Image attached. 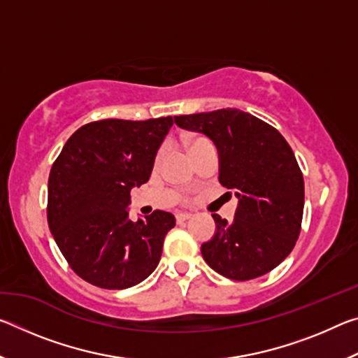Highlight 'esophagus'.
<instances>
[{
    "mask_svg": "<svg viewBox=\"0 0 358 358\" xmlns=\"http://www.w3.org/2000/svg\"><path fill=\"white\" fill-rule=\"evenodd\" d=\"M175 217H177L178 222H181V221L189 220V217H192V215L191 213H177V215H175Z\"/></svg>",
    "mask_w": 358,
    "mask_h": 358,
    "instance_id": "esophagus-1",
    "label": "esophagus"
}]
</instances>
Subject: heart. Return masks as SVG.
<instances>
[{"label": "heart", "instance_id": "1", "mask_svg": "<svg viewBox=\"0 0 358 358\" xmlns=\"http://www.w3.org/2000/svg\"><path fill=\"white\" fill-rule=\"evenodd\" d=\"M201 141H203V138H197V137H187V138H186V145H187V148L192 147L194 143H197V142H201ZM161 157H162V151H159V153H157V156H156V161H159Z\"/></svg>", "mask_w": 358, "mask_h": 358}]
</instances>
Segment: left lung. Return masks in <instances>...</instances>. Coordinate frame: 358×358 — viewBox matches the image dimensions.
<instances>
[{"mask_svg": "<svg viewBox=\"0 0 358 358\" xmlns=\"http://www.w3.org/2000/svg\"><path fill=\"white\" fill-rule=\"evenodd\" d=\"M180 128L210 137L220 155V183L237 191L232 222L213 215L216 234L202 256L217 273L248 281L276 268L300 235L305 183L280 131L238 108L173 117Z\"/></svg>", "mask_w": 358, "mask_h": 358, "instance_id": "left-lung-1", "label": "left lung"}]
</instances>
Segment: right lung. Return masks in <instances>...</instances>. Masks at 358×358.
Returning <instances> with one entry per match:
<instances>
[{
	"label": "right lung",
	"mask_w": 358,
	"mask_h": 358,
	"mask_svg": "<svg viewBox=\"0 0 358 358\" xmlns=\"http://www.w3.org/2000/svg\"><path fill=\"white\" fill-rule=\"evenodd\" d=\"M172 117L99 120L78 128L48 177L47 221L76 273L102 289H128L159 264L175 217L156 210L132 222L131 189L147 183Z\"/></svg>",
	"instance_id": "add662e5"
}]
</instances>
